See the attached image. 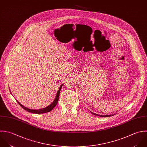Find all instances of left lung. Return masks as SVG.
<instances>
[{
    "label": "left lung",
    "mask_w": 147,
    "mask_h": 147,
    "mask_svg": "<svg viewBox=\"0 0 147 147\" xmlns=\"http://www.w3.org/2000/svg\"><path fill=\"white\" fill-rule=\"evenodd\" d=\"M91 113L94 115H96V116H100V117H110V116H114L115 114L113 115H97V114H96L94 113H93L91 112Z\"/></svg>",
    "instance_id": "1"
}]
</instances>
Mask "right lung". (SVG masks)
<instances>
[{
	"label": "right lung",
	"instance_id": "right-lung-1",
	"mask_svg": "<svg viewBox=\"0 0 147 147\" xmlns=\"http://www.w3.org/2000/svg\"><path fill=\"white\" fill-rule=\"evenodd\" d=\"M63 84H62L61 85V86L59 87L57 93V94H56V96H55V98L54 99V100L53 101V102L50 104L49 105V106H47V107L46 108H42V109H28L25 107H24L23 105H22L19 102H18L17 100V102L19 104V105L23 108L24 109V110H26V111L28 112H31V113H35V114H42V113H47V112H50L57 105L58 101V99H59V93H60V91H61V89L62 87ZM11 92V91H10Z\"/></svg>",
	"mask_w": 147,
	"mask_h": 147
}]
</instances>
